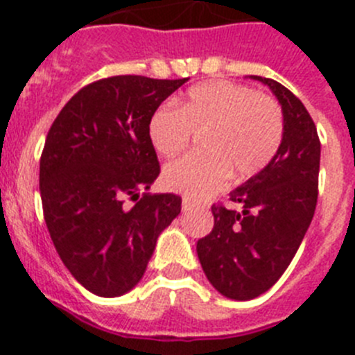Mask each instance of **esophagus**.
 <instances>
[{"label": "esophagus", "mask_w": 355, "mask_h": 355, "mask_svg": "<svg viewBox=\"0 0 355 355\" xmlns=\"http://www.w3.org/2000/svg\"><path fill=\"white\" fill-rule=\"evenodd\" d=\"M193 208V202L190 199H187V197H184L183 199V202H181V209H183V213H187V211H190V209Z\"/></svg>", "instance_id": "obj_1"}]
</instances>
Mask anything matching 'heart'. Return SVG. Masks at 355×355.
<instances>
[{
    "mask_svg": "<svg viewBox=\"0 0 355 355\" xmlns=\"http://www.w3.org/2000/svg\"><path fill=\"white\" fill-rule=\"evenodd\" d=\"M193 133H206V153L168 163L163 183L172 192L205 199L229 180L258 174L277 155L284 135L281 106L245 85L209 81L188 90L180 110L159 108L149 121V140L162 156L183 153Z\"/></svg>",
    "mask_w": 355,
    "mask_h": 355,
    "instance_id": "1",
    "label": "heart"
}]
</instances>
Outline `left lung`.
Instances as JSON below:
<instances>
[{
  "label": "left lung",
  "instance_id": "1",
  "mask_svg": "<svg viewBox=\"0 0 355 355\" xmlns=\"http://www.w3.org/2000/svg\"><path fill=\"white\" fill-rule=\"evenodd\" d=\"M277 97L283 142L268 165L229 193L241 211L213 205L211 233L197 241L206 277L227 299L250 300L270 290L299 250L318 199L320 140L306 106L270 78Z\"/></svg>",
  "mask_w": 355,
  "mask_h": 355
}]
</instances>
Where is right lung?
Returning <instances> with one entry per match:
<instances>
[{
  "instance_id": "add662e5",
  "label": "right lung",
  "mask_w": 355,
  "mask_h": 355,
  "mask_svg": "<svg viewBox=\"0 0 355 355\" xmlns=\"http://www.w3.org/2000/svg\"><path fill=\"white\" fill-rule=\"evenodd\" d=\"M187 81H94L69 99L49 130L39 175L44 220L67 270L90 293L133 290L158 236L180 215V196L147 192L159 174L149 121ZM126 196L137 199L131 210L121 206Z\"/></svg>"
}]
</instances>
